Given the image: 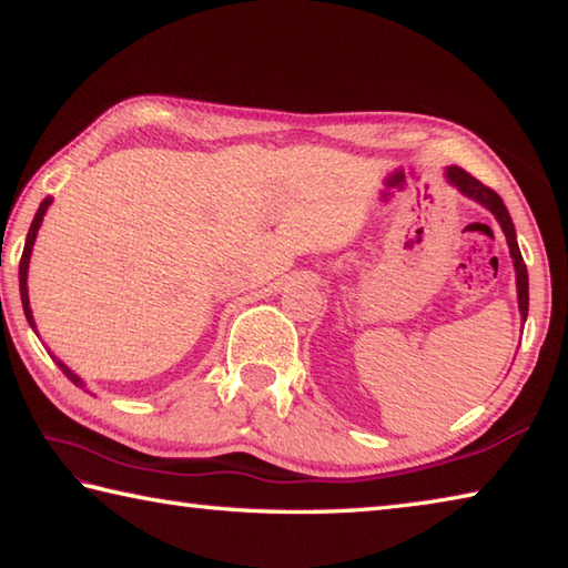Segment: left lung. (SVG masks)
<instances>
[{
	"label": "left lung",
	"mask_w": 568,
	"mask_h": 568,
	"mask_svg": "<svg viewBox=\"0 0 568 568\" xmlns=\"http://www.w3.org/2000/svg\"><path fill=\"white\" fill-rule=\"evenodd\" d=\"M446 180L450 182V185L464 192L466 197L476 200V203H480L486 210H491L494 217L498 220V225H501L504 235H506V243H508V250H511L514 267H516L518 311H521V318L526 321V315H528V273H526L521 250H518V243H516V230H514V223H511V215H508L504 200L498 197L491 187H486L484 182H478L474 175H470V172L460 170L456 165L446 168Z\"/></svg>",
	"instance_id": "1"
}]
</instances>
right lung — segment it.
<instances>
[{"mask_svg":"<svg viewBox=\"0 0 568 568\" xmlns=\"http://www.w3.org/2000/svg\"><path fill=\"white\" fill-rule=\"evenodd\" d=\"M52 205V197H44L42 203H40V210H37V215H34V220H32V225H30V233H27V243H24V253H22V261H19V295H22V307H24V315H27V323L32 325L34 328V318H32V307H30V293H27V271H30V257H32V247H34V240H37V233H40V225H42V217H44V213H47V207ZM34 333H37V328H34ZM57 361V358H54ZM57 365H60V371L64 373L67 378H70L74 386H80V388H84V383H82V378L77 376V373H72L70 368H67V365L62 363V361H57Z\"/></svg>","mask_w":568,"mask_h":568,"instance_id":"1","label":"right lung"}]
</instances>
